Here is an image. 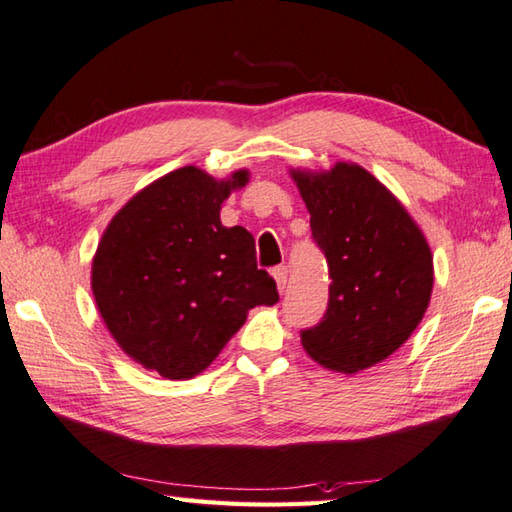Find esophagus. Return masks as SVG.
Listing matches in <instances>:
<instances>
[{"label": "esophagus", "mask_w": 512, "mask_h": 512, "mask_svg": "<svg viewBox=\"0 0 512 512\" xmlns=\"http://www.w3.org/2000/svg\"><path fill=\"white\" fill-rule=\"evenodd\" d=\"M271 276H274L276 285H278V291H280V294H283L285 287H287V267H285V265L276 267L274 271H271Z\"/></svg>", "instance_id": "esophagus-1"}]
</instances>
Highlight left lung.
<instances>
[{
	"label": "left lung",
	"instance_id": "8db88e82",
	"mask_svg": "<svg viewBox=\"0 0 512 512\" xmlns=\"http://www.w3.org/2000/svg\"><path fill=\"white\" fill-rule=\"evenodd\" d=\"M329 263V307L302 349L320 367L358 373L411 338L431 302L433 254L424 232L387 185L358 163L289 168Z\"/></svg>",
	"mask_w": 512,
	"mask_h": 512
}]
</instances>
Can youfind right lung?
Listing matches in <instances>:
<instances>
[{
  "label": "right lung",
  "instance_id": "right-lung-1",
  "mask_svg": "<svg viewBox=\"0 0 512 512\" xmlns=\"http://www.w3.org/2000/svg\"><path fill=\"white\" fill-rule=\"evenodd\" d=\"M249 183L185 165L145 185L114 214L92 256V296L125 356L168 380L205 371L249 309L278 302L256 267L254 236L225 227L221 207Z\"/></svg>",
  "mask_w": 512,
  "mask_h": 512
}]
</instances>
